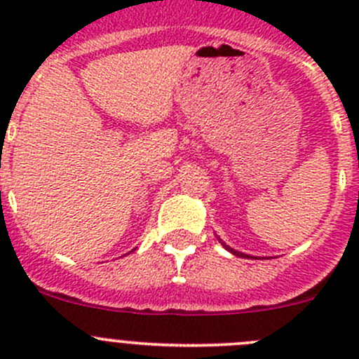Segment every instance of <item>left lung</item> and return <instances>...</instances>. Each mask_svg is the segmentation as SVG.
Returning a JSON list of instances; mask_svg holds the SVG:
<instances>
[{"label": "left lung", "instance_id": "left-lung-1", "mask_svg": "<svg viewBox=\"0 0 359 359\" xmlns=\"http://www.w3.org/2000/svg\"><path fill=\"white\" fill-rule=\"evenodd\" d=\"M219 241H220V243H222V247H224V248L229 250V252H231V253H234V255H238V257H250V255H247V253H241V252H238V250H233L231 247H227V245L224 243V241L220 240V238H219Z\"/></svg>", "mask_w": 359, "mask_h": 359}]
</instances>
